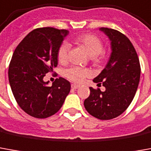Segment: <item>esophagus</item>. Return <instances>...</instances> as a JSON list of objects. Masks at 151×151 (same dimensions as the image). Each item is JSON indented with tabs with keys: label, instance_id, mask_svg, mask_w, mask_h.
<instances>
[{
	"label": "esophagus",
	"instance_id": "obj_1",
	"mask_svg": "<svg viewBox=\"0 0 151 151\" xmlns=\"http://www.w3.org/2000/svg\"><path fill=\"white\" fill-rule=\"evenodd\" d=\"M71 87H72V89H74V90H75V89H78V88L79 86L78 85H77V84H72V85H71Z\"/></svg>",
	"mask_w": 151,
	"mask_h": 151
}]
</instances>
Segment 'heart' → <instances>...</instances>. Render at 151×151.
<instances>
[{"instance_id": "1", "label": "heart", "mask_w": 151, "mask_h": 151, "mask_svg": "<svg viewBox=\"0 0 151 151\" xmlns=\"http://www.w3.org/2000/svg\"><path fill=\"white\" fill-rule=\"evenodd\" d=\"M74 43L78 46L83 47L87 54L91 56L94 62H99L104 57L103 53V42L97 36L94 34H83L74 39ZM69 45L68 43H63L58 50V60L60 64H66L68 61V52ZM91 75V71L86 68L80 67H71L65 70V76L73 83H79L83 79Z\"/></svg>"}]
</instances>
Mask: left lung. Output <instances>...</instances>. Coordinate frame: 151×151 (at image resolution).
Returning <instances> with one entry per match:
<instances>
[{"label":"left lung","mask_w":151,"mask_h":151,"mask_svg":"<svg viewBox=\"0 0 151 151\" xmlns=\"http://www.w3.org/2000/svg\"><path fill=\"white\" fill-rule=\"evenodd\" d=\"M110 42L111 54L107 65L93 79L105 87V91L90 87L84 101L86 111L96 119L108 120L123 114L135 96L140 82L141 67L134 46L125 35L108 28H101Z\"/></svg>","instance_id":"1"}]
</instances>
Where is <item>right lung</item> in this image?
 Listing matches in <instances>:
<instances>
[{
    "label": "right lung",
    "instance_id": "obj_1",
    "mask_svg": "<svg viewBox=\"0 0 151 151\" xmlns=\"http://www.w3.org/2000/svg\"><path fill=\"white\" fill-rule=\"evenodd\" d=\"M68 31L41 28L30 32L13 54L9 67V82L18 105L37 119L57 113L70 91V83L59 78L49 86L46 73L58 65L57 53Z\"/></svg>",
    "mask_w": 151,
    "mask_h": 151
}]
</instances>
